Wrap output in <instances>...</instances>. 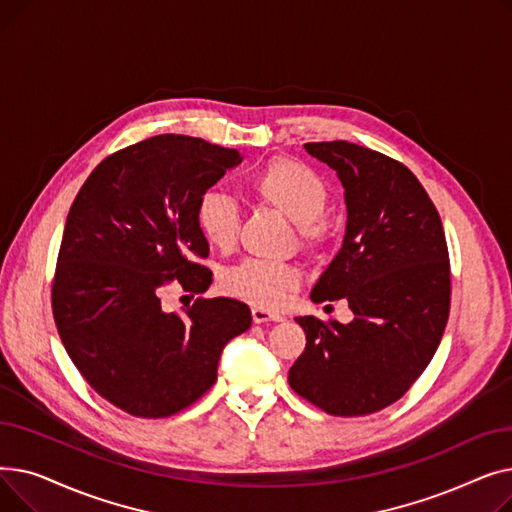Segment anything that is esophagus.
Masks as SVG:
<instances>
[{
    "label": "esophagus",
    "mask_w": 512,
    "mask_h": 512,
    "mask_svg": "<svg viewBox=\"0 0 512 512\" xmlns=\"http://www.w3.org/2000/svg\"><path fill=\"white\" fill-rule=\"evenodd\" d=\"M251 315H253V321L255 324H270V321H282L284 317L276 311H267L263 307H253L251 309Z\"/></svg>",
    "instance_id": "esophagus-1"
}]
</instances>
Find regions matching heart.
Returning a JSON list of instances; mask_svg holds the SVG:
<instances>
[{"label": "heart", "mask_w": 512, "mask_h": 512, "mask_svg": "<svg viewBox=\"0 0 512 512\" xmlns=\"http://www.w3.org/2000/svg\"><path fill=\"white\" fill-rule=\"evenodd\" d=\"M253 193L263 205L301 226V240L307 249L317 247L324 238L321 215L326 213L330 193L326 182L309 166L294 159H274L255 176ZM197 224L209 245L222 251L232 249L240 228L238 207L228 195L209 191L197 203ZM297 286L299 272L286 263L245 261L222 278V288L230 297L265 309L282 305L286 294Z\"/></svg>", "instance_id": "heart-1"}]
</instances>
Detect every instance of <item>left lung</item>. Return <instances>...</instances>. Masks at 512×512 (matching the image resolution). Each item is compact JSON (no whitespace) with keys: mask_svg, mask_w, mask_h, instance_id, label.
<instances>
[{"mask_svg":"<svg viewBox=\"0 0 512 512\" xmlns=\"http://www.w3.org/2000/svg\"><path fill=\"white\" fill-rule=\"evenodd\" d=\"M303 147L336 172L346 203L342 247L311 301L346 299L355 317H297L307 346L288 384L330 415H369L413 386L442 340L450 309L444 228L400 161L348 141Z\"/></svg>","mask_w":512,"mask_h":512,"instance_id":"1","label":"left lung"}]
</instances>
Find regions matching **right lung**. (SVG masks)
<instances>
[{"label": "right lung", "instance_id": "right-lung-1", "mask_svg": "<svg viewBox=\"0 0 512 512\" xmlns=\"http://www.w3.org/2000/svg\"><path fill=\"white\" fill-rule=\"evenodd\" d=\"M240 161L236 149L159 134L105 157L70 207L53 319L89 386L134 417L193 405L218 380L224 346L251 328L236 299H197L180 315L159 301L170 282L209 288L195 263L209 255L197 203Z\"/></svg>", "mask_w": 512, "mask_h": 512}]
</instances>
